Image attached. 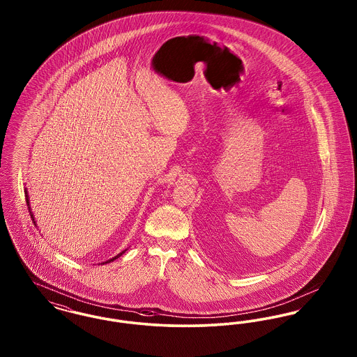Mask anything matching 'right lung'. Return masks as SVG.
<instances>
[{
	"instance_id": "right-lung-1",
	"label": "right lung",
	"mask_w": 357,
	"mask_h": 357,
	"mask_svg": "<svg viewBox=\"0 0 357 357\" xmlns=\"http://www.w3.org/2000/svg\"><path fill=\"white\" fill-rule=\"evenodd\" d=\"M25 197H26V204H28V206H29V198H28V194H26V195H25ZM28 208H29V210H31V207H28ZM31 214H32V213H31ZM32 218H33V215H32ZM124 252H126V250H124ZM124 252H121V253H120V255H116V257H114V258H112V259H109V261H107V262H111V261H114V259H116V258H118V257H119V255H123V253H124ZM107 262H105V264H107Z\"/></svg>"
}]
</instances>
